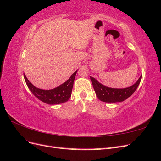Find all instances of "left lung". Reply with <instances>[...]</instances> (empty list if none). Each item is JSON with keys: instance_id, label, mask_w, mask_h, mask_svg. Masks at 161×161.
Returning a JSON list of instances; mask_svg holds the SVG:
<instances>
[{"instance_id": "left-lung-1", "label": "left lung", "mask_w": 161, "mask_h": 161, "mask_svg": "<svg viewBox=\"0 0 161 161\" xmlns=\"http://www.w3.org/2000/svg\"><path fill=\"white\" fill-rule=\"evenodd\" d=\"M90 78L96 95L99 100L107 103H116L127 99L134 93L138 88L142 76L139 78L138 81L134 85L125 89L109 88L99 83L93 77L90 76Z\"/></svg>"}]
</instances>
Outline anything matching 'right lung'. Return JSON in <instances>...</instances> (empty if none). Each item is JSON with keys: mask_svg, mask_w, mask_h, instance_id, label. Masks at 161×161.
Masks as SVG:
<instances>
[{"mask_svg": "<svg viewBox=\"0 0 161 161\" xmlns=\"http://www.w3.org/2000/svg\"><path fill=\"white\" fill-rule=\"evenodd\" d=\"M76 72L77 70L73 73L66 82L51 90H43L36 88L28 80L25 74H24V78L28 88L38 99L47 104L56 105L64 103L70 99Z\"/></svg>", "mask_w": 161, "mask_h": 161, "instance_id": "right-lung-1", "label": "right lung"}]
</instances>
